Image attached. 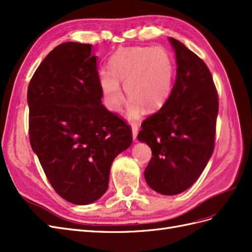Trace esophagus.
Wrapping results in <instances>:
<instances>
[{
  "mask_svg": "<svg viewBox=\"0 0 252 252\" xmlns=\"http://www.w3.org/2000/svg\"><path fill=\"white\" fill-rule=\"evenodd\" d=\"M131 132H132V138H133V140L135 141L136 136H138V132H139V127H138V125H136V124H132V126H131Z\"/></svg>",
  "mask_w": 252,
  "mask_h": 252,
  "instance_id": "esophagus-1",
  "label": "esophagus"
}]
</instances>
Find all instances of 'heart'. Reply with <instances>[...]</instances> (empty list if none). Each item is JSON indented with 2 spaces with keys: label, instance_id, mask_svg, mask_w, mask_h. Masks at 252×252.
Masks as SVG:
<instances>
[{
  "label": "heart",
  "instance_id": "heart-1",
  "mask_svg": "<svg viewBox=\"0 0 252 252\" xmlns=\"http://www.w3.org/2000/svg\"><path fill=\"white\" fill-rule=\"evenodd\" d=\"M109 71L98 75L103 102L108 110L118 112L124 102L123 90L130 98L127 118H141L144 108L157 111L168 101L174 82V64L162 46H136L118 50L109 60Z\"/></svg>",
  "mask_w": 252,
  "mask_h": 252
}]
</instances>
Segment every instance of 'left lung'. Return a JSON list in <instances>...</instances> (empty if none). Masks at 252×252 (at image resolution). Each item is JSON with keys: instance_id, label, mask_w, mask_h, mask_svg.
<instances>
[{"instance_id": "8db88e82", "label": "left lung", "mask_w": 252, "mask_h": 252, "mask_svg": "<svg viewBox=\"0 0 252 252\" xmlns=\"http://www.w3.org/2000/svg\"><path fill=\"white\" fill-rule=\"evenodd\" d=\"M168 40L175 52V83L168 101L143 122L138 140L152 152L144 172L148 186L174 195L193 185L212 156L219 100L206 64L180 41Z\"/></svg>"}]
</instances>
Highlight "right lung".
Segmentation results:
<instances>
[{
	"label": "right lung",
	"instance_id": "right-lung-1",
	"mask_svg": "<svg viewBox=\"0 0 252 252\" xmlns=\"http://www.w3.org/2000/svg\"><path fill=\"white\" fill-rule=\"evenodd\" d=\"M90 44L59 45L29 83V138L45 174L67 202L88 205L107 191L113 159L131 128L102 104Z\"/></svg>",
	"mask_w": 252,
	"mask_h": 252
}]
</instances>
